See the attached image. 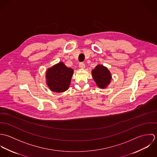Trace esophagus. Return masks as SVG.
Masks as SVG:
<instances>
[{"label":"esophagus","instance_id":"34e87169","mask_svg":"<svg viewBox=\"0 0 157 157\" xmlns=\"http://www.w3.org/2000/svg\"><path fill=\"white\" fill-rule=\"evenodd\" d=\"M79 67H80V68H82V69H84V68L85 67V63H83V62L80 63V64H79Z\"/></svg>","mask_w":157,"mask_h":157}]
</instances>
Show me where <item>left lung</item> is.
Here are the masks:
<instances>
[{"mask_svg": "<svg viewBox=\"0 0 157 157\" xmlns=\"http://www.w3.org/2000/svg\"><path fill=\"white\" fill-rule=\"evenodd\" d=\"M91 74L98 88L105 89L111 83L112 75L108 67L98 64L92 70Z\"/></svg>", "mask_w": 157, "mask_h": 157, "instance_id": "1", "label": "left lung"}]
</instances>
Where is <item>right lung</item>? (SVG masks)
Returning a JSON list of instances; mask_svg holds the SVG:
<instances>
[{"mask_svg": "<svg viewBox=\"0 0 157 157\" xmlns=\"http://www.w3.org/2000/svg\"><path fill=\"white\" fill-rule=\"evenodd\" d=\"M73 74V69L67 67L64 63L60 62L46 70V83L51 90L58 93L63 92L68 90Z\"/></svg>", "mask_w": 157, "mask_h": 157, "instance_id": "1", "label": "right lung"}]
</instances>
